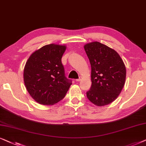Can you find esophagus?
<instances>
[{
    "label": "esophagus",
    "mask_w": 146,
    "mask_h": 146,
    "mask_svg": "<svg viewBox=\"0 0 146 146\" xmlns=\"http://www.w3.org/2000/svg\"><path fill=\"white\" fill-rule=\"evenodd\" d=\"M81 79H82V77H79V79H76V81H77V82H79V81H81Z\"/></svg>",
    "instance_id": "34e87169"
}]
</instances>
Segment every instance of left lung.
<instances>
[{"instance_id": "left-lung-1", "label": "left lung", "mask_w": 146, "mask_h": 146, "mask_svg": "<svg viewBox=\"0 0 146 146\" xmlns=\"http://www.w3.org/2000/svg\"><path fill=\"white\" fill-rule=\"evenodd\" d=\"M91 67V89L87 97L97 106L115 101L125 85L126 69L123 60L113 48L100 42L84 45Z\"/></svg>"}]
</instances>
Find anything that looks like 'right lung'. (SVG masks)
I'll return each mask as SVG.
<instances>
[{
    "label": "right lung",
    "mask_w": 146,
    "mask_h": 146,
    "mask_svg": "<svg viewBox=\"0 0 146 146\" xmlns=\"http://www.w3.org/2000/svg\"><path fill=\"white\" fill-rule=\"evenodd\" d=\"M66 48L64 44H46L33 52L27 60L23 79L27 91L38 104H57L64 98L72 84L65 76L61 63Z\"/></svg>",
    "instance_id": "1"
}]
</instances>
